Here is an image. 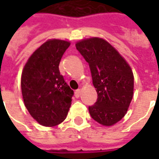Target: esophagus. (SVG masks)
Segmentation results:
<instances>
[{
	"label": "esophagus",
	"mask_w": 159,
	"mask_h": 159,
	"mask_svg": "<svg viewBox=\"0 0 159 159\" xmlns=\"http://www.w3.org/2000/svg\"><path fill=\"white\" fill-rule=\"evenodd\" d=\"M75 94H76V97H79L80 95H81V89L76 90V92H75Z\"/></svg>",
	"instance_id": "34e87169"
}]
</instances>
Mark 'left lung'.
I'll return each mask as SVG.
<instances>
[{
  "label": "left lung",
  "mask_w": 159,
  "mask_h": 159,
  "mask_svg": "<svg viewBox=\"0 0 159 159\" xmlns=\"http://www.w3.org/2000/svg\"><path fill=\"white\" fill-rule=\"evenodd\" d=\"M76 49L89 63L98 99L89 107L97 123L110 127L128 111L134 95V74L117 49L103 38L91 37L76 43Z\"/></svg>",
  "instance_id": "obj_1"
}]
</instances>
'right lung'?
Masks as SVG:
<instances>
[{"mask_svg": "<svg viewBox=\"0 0 159 159\" xmlns=\"http://www.w3.org/2000/svg\"><path fill=\"white\" fill-rule=\"evenodd\" d=\"M70 42L59 39L45 42L33 52L24 66L21 91L30 116L46 127H53L66 118L73 90L65 82L59 62Z\"/></svg>", "mask_w": 159, "mask_h": 159, "instance_id": "1", "label": "right lung"}]
</instances>
